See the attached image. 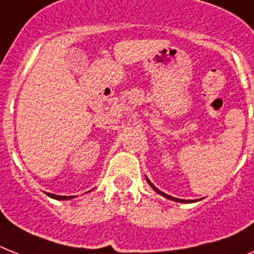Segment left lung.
Listing matches in <instances>:
<instances>
[{
  "mask_svg": "<svg viewBox=\"0 0 254 254\" xmlns=\"http://www.w3.org/2000/svg\"><path fill=\"white\" fill-rule=\"evenodd\" d=\"M145 178H146V177H145ZM146 182H148V184H149L150 187L153 188V190H156L157 193L161 194V196H163V197L169 198V200L177 201V202H186V204H188V202H193V201H196V200H180V198H175V197H173V196H169V194H166V193H163V192H161V190H158V188H157L156 186H154V184H153L149 179H148V178H146Z\"/></svg>",
  "mask_w": 254,
  "mask_h": 254,
  "instance_id": "obj_1",
  "label": "left lung"
}]
</instances>
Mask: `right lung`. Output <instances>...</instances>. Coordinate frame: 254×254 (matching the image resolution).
<instances>
[{"instance_id": "add662e5", "label": "right lung", "mask_w": 254, "mask_h": 254, "mask_svg": "<svg viewBox=\"0 0 254 254\" xmlns=\"http://www.w3.org/2000/svg\"><path fill=\"white\" fill-rule=\"evenodd\" d=\"M49 197L56 198V200L60 201H64V200H71V198H74V196H58V194H53V193H47Z\"/></svg>"}]
</instances>
